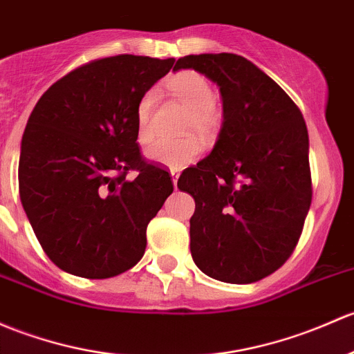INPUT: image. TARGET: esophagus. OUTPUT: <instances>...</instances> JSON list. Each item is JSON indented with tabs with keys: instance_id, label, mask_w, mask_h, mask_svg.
<instances>
[{
	"instance_id": "1",
	"label": "esophagus",
	"mask_w": 354,
	"mask_h": 354,
	"mask_svg": "<svg viewBox=\"0 0 354 354\" xmlns=\"http://www.w3.org/2000/svg\"><path fill=\"white\" fill-rule=\"evenodd\" d=\"M171 178H173V185H174V188H176V185H178V178H180V171L171 169Z\"/></svg>"
}]
</instances>
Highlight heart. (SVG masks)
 <instances>
[{
  "instance_id": "heart-1",
  "label": "heart",
  "mask_w": 354,
  "mask_h": 354,
  "mask_svg": "<svg viewBox=\"0 0 354 354\" xmlns=\"http://www.w3.org/2000/svg\"><path fill=\"white\" fill-rule=\"evenodd\" d=\"M169 88L178 100L188 106V117L183 132H198L200 136H212L222 124L221 105L215 102L214 88L203 74L196 71H181L169 80ZM158 93L147 89L139 98L136 109L137 140L146 144L152 137V115ZM202 152V144L195 137H185L180 140H156L147 149V158L158 165L171 169H181L195 161Z\"/></svg>"
}]
</instances>
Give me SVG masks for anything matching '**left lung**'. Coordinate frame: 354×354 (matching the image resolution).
Wrapping results in <instances>:
<instances>
[{"label":"left lung","instance_id":"obj_1","mask_svg":"<svg viewBox=\"0 0 354 354\" xmlns=\"http://www.w3.org/2000/svg\"><path fill=\"white\" fill-rule=\"evenodd\" d=\"M173 69L205 74L224 103L214 151L178 180V188L195 198L193 261L215 280L254 283L292 256L310 208L302 111L243 55H185Z\"/></svg>","mask_w":354,"mask_h":354}]
</instances>
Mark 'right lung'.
<instances>
[{"mask_svg": "<svg viewBox=\"0 0 354 354\" xmlns=\"http://www.w3.org/2000/svg\"><path fill=\"white\" fill-rule=\"evenodd\" d=\"M173 64L132 54L95 59L37 102L21 139L18 188L37 239L61 270L102 280L144 256L147 224L173 181L140 154L136 109Z\"/></svg>", "mask_w": 354, "mask_h": 354, "instance_id": "1", "label": "right lung"}]
</instances>
